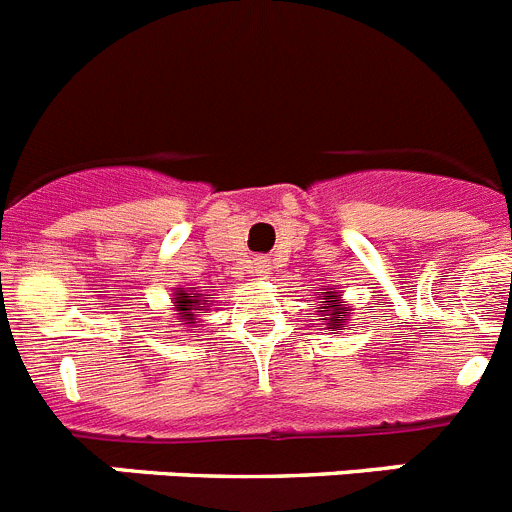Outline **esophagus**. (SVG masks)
<instances>
[{"label":"esophagus","instance_id":"obj_1","mask_svg":"<svg viewBox=\"0 0 512 512\" xmlns=\"http://www.w3.org/2000/svg\"><path fill=\"white\" fill-rule=\"evenodd\" d=\"M256 271H259V277H266V274H269V264H266V261H259V264H256Z\"/></svg>","mask_w":512,"mask_h":512}]
</instances>
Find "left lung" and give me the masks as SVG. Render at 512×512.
Segmentation results:
<instances>
[{
    "label": "left lung",
    "instance_id": "1",
    "mask_svg": "<svg viewBox=\"0 0 512 512\" xmlns=\"http://www.w3.org/2000/svg\"><path fill=\"white\" fill-rule=\"evenodd\" d=\"M315 310H318L320 325H328V328L336 330V333H341L343 328H348L351 307L343 305L341 292H338L336 287H330L328 292H323V297H320V307H315Z\"/></svg>",
    "mask_w": 512,
    "mask_h": 512
}]
</instances>
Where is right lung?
I'll return each instance as SVG.
<instances>
[{
    "label": "right lung",
    "mask_w": 512,
    "mask_h": 512,
    "mask_svg": "<svg viewBox=\"0 0 512 512\" xmlns=\"http://www.w3.org/2000/svg\"><path fill=\"white\" fill-rule=\"evenodd\" d=\"M171 300H174V318L182 328H197V312L212 307V297L202 295L197 287H176Z\"/></svg>",
    "instance_id": "1"
}]
</instances>
